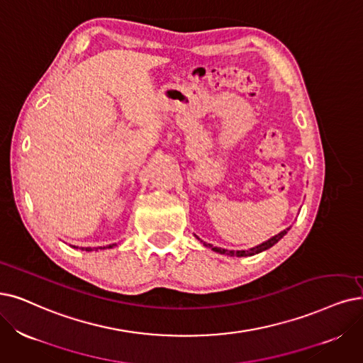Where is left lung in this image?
Listing matches in <instances>:
<instances>
[{
  "instance_id": "8db88e82",
  "label": "left lung",
  "mask_w": 363,
  "mask_h": 363,
  "mask_svg": "<svg viewBox=\"0 0 363 363\" xmlns=\"http://www.w3.org/2000/svg\"><path fill=\"white\" fill-rule=\"evenodd\" d=\"M289 229H291V228H287V229L281 230L279 235H275V237L269 238L268 241L256 245V247H253V249H250V250H238V252H234V250H225V249H217V247H213V250H214V252H219V253H222V255H229V256H252V255L260 253V252H264V250L272 247V245H274L275 242H279V241L287 234ZM198 240H199V238H198Z\"/></svg>"
}]
</instances>
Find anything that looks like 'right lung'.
Wrapping results in <instances>:
<instances>
[{
    "mask_svg": "<svg viewBox=\"0 0 363 363\" xmlns=\"http://www.w3.org/2000/svg\"><path fill=\"white\" fill-rule=\"evenodd\" d=\"M113 245H116V244H110V245H106V247H99V249H111L113 247ZM74 249H77V247H74ZM82 250H86V252H92L94 249L92 247H82Z\"/></svg>",
    "mask_w": 363,
    "mask_h": 363,
    "instance_id": "add662e5",
    "label": "right lung"
}]
</instances>
